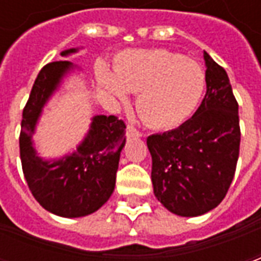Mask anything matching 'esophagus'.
Here are the masks:
<instances>
[{
  "label": "esophagus",
  "instance_id": "esophagus-1",
  "mask_svg": "<svg viewBox=\"0 0 261 261\" xmlns=\"http://www.w3.org/2000/svg\"><path fill=\"white\" fill-rule=\"evenodd\" d=\"M127 134H128V136H134V137H140V136H141V133L137 130L134 125H130V124L127 125Z\"/></svg>",
  "mask_w": 261,
  "mask_h": 261
}]
</instances>
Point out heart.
Listing matches in <instances>:
<instances>
[{
  "label": "heart",
  "mask_w": 261,
  "mask_h": 261,
  "mask_svg": "<svg viewBox=\"0 0 261 261\" xmlns=\"http://www.w3.org/2000/svg\"><path fill=\"white\" fill-rule=\"evenodd\" d=\"M99 85L109 96L124 102L137 93L141 119L153 128H175L185 123L201 100L205 72L201 65L165 48L127 50L116 60L114 71L96 65Z\"/></svg>",
  "instance_id": "b5f03b06"
}]
</instances>
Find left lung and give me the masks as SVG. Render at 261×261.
Masks as SVG:
<instances>
[{
  "instance_id": "obj_1",
  "label": "left lung",
  "mask_w": 261,
  "mask_h": 261,
  "mask_svg": "<svg viewBox=\"0 0 261 261\" xmlns=\"http://www.w3.org/2000/svg\"><path fill=\"white\" fill-rule=\"evenodd\" d=\"M207 92L192 119L152 134L153 194L170 213L198 217L224 200L239 158V114L228 74L204 51Z\"/></svg>"
}]
</instances>
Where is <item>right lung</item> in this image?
Returning <instances> with one entry per match:
<instances>
[{
    "instance_id": "right-lung-1",
    "label": "right lung",
    "mask_w": 261,
    "mask_h": 261,
    "mask_svg": "<svg viewBox=\"0 0 261 261\" xmlns=\"http://www.w3.org/2000/svg\"><path fill=\"white\" fill-rule=\"evenodd\" d=\"M78 51L69 48L63 57ZM74 68L69 61L44 65L37 75L22 114L19 149L22 169L32 194L51 214L78 218L95 213L108 201L116 185L120 152L124 147L125 124L116 116H95L76 151L46 161L37 155L32 137L44 105L64 75Z\"/></svg>"
}]
</instances>
